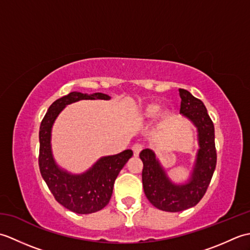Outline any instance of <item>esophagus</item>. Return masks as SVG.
Wrapping results in <instances>:
<instances>
[{"mask_svg": "<svg viewBox=\"0 0 250 250\" xmlns=\"http://www.w3.org/2000/svg\"><path fill=\"white\" fill-rule=\"evenodd\" d=\"M142 149H143V145L140 144V143H136V144L132 146V150L134 152V156H139Z\"/></svg>", "mask_w": 250, "mask_h": 250, "instance_id": "obj_1", "label": "esophagus"}]
</instances>
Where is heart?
Listing matches in <instances>:
<instances>
[{"mask_svg": "<svg viewBox=\"0 0 250 250\" xmlns=\"http://www.w3.org/2000/svg\"><path fill=\"white\" fill-rule=\"evenodd\" d=\"M160 113V106L157 104H150L144 109V116L147 118H155Z\"/></svg>", "mask_w": 250, "mask_h": 250, "instance_id": "b5f03b06", "label": "heart"}]
</instances>
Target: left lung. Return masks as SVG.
<instances>
[{"label": "left lung", "mask_w": 250, "mask_h": 250, "mask_svg": "<svg viewBox=\"0 0 250 250\" xmlns=\"http://www.w3.org/2000/svg\"><path fill=\"white\" fill-rule=\"evenodd\" d=\"M179 97L182 99L179 113L198 130L199 150L188 182L174 184L151 149L146 148L140 153L144 164L143 188L148 201L157 208L171 213L188 209L199 203L208 188L217 162L215 128L205 105L185 89H179Z\"/></svg>", "instance_id": "1"}]
</instances>
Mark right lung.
Instances as JSON below:
<instances>
[{"label": "right lung", "instance_id": "obj_1", "mask_svg": "<svg viewBox=\"0 0 250 250\" xmlns=\"http://www.w3.org/2000/svg\"><path fill=\"white\" fill-rule=\"evenodd\" d=\"M107 94L74 91L55 101L47 110L40 126L39 166L42 177L52 195L65 208L76 214H91L108 204L114 183L121 168L133 156L131 149L113 156L100 158L88 171L72 174L56 163L51 151V129L54 122L66 105L81 100H109Z\"/></svg>", "mask_w": 250, "mask_h": 250}]
</instances>
